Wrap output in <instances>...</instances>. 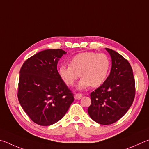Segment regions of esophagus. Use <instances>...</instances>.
<instances>
[{
    "label": "esophagus",
    "instance_id": "1",
    "mask_svg": "<svg viewBox=\"0 0 149 149\" xmlns=\"http://www.w3.org/2000/svg\"><path fill=\"white\" fill-rule=\"evenodd\" d=\"M82 95L81 93H77V94H75L74 95V98L76 99V100H80V99L82 98Z\"/></svg>",
    "mask_w": 149,
    "mask_h": 149
}]
</instances>
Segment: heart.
Here are the masks:
<instances>
[{"label": "heart", "mask_w": 149, "mask_h": 149, "mask_svg": "<svg viewBox=\"0 0 149 149\" xmlns=\"http://www.w3.org/2000/svg\"><path fill=\"white\" fill-rule=\"evenodd\" d=\"M110 69L108 56L103 53L83 52L70 60V65H61L59 74L69 86H72L81 75L78 89H85L92 86L97 87L105 81Z\"/></svg>", "instance_id": "obj_1"}]
</instances>
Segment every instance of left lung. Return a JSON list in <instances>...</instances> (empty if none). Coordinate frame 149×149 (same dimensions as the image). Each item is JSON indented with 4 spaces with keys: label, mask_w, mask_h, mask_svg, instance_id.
I'll use <instances>...</instances> for the list:
<instances>
[{
    "label": "left lung",
    "mask_w": 149,
    "mask_h": 149,
    "mask_svg": "<svg viewBox=\"0 0 149 149\" xmlns=\"http://www.w3.org/2000/svg\"><path fill=\"white\" fill-rule=\"evenodd\" d=\"M105 49L111 57V72L103 84L91 93L88 113L93 121L109 125L120 119L132 106L135 84L128 61L118 52Z\"/></svg>",
    "instance_id": "obj_1"
}]
</instances>
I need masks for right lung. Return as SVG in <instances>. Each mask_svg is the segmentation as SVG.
<instances>
[{"label":"right lung","mask_w":149,"mask_h":149,"mask_svg":"<svg viewBox=\"0 0 149 149\" xmlns=\"http://www.w3.org/2000/svg\"><path fill=\"white\" fill-rule=\"evenodd\" d=\"M66 54L61 49H45L27 59L20 69L18 100L31 120L40 126L60 120L74 101L57 69Z\"/></svg>","instance_id":"right-lung-1"}]
</instances>
